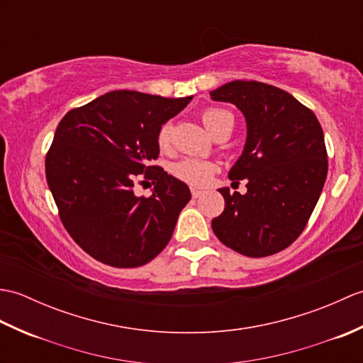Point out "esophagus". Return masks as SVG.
Listing matches in <instances>:
<instances>
[{
	"label": "esophagus",
	"instance_id": "esophagus-1",
	"mask_svg": "<svg viewBox=\"0 0 363 363\" xmlns=\"http://www.w3.org/2000/svg\"><path fill=\"white\" fill-rule=\"evenodd\" d=\"M203 194H201V191H199V190H195V189H191V196H194L195 199L196 198H199V196H201Z\"/></svg>",
	"mask_w": 363,
	"mask_h": 363
}]
</instances>
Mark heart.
I'll list each match as a JSON object with an SVG mask.
<instances>
[{"mask_svg": "<svg viewBox=\"0 0 363 363\" xmlns=\"http://www.w3.org/2000/svg\"><path fill=\"white\" fill-rule=\"evenodd\" d=\"M201 120L206 125V128L211 130L213 135H217L220 130L225 128H233L234 118L228 111L218 109V107H209L201 112ZM173 143V125L172 123H164L159 128L157 133V146L160 151L168 152L172 150ZM217 165L213 162L196 159V157H186L172 167V173L182 182H186L187 186L195 189H203L207 184L212 181L213 174L217 173Z\"/></svg>", "mask_w": 363, "mask_h": 363, "instance_id": "1", "label": "heart"}]
</instances>
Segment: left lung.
Masks as SVG:
<instances>
[{"label": "left lung", "instance_id": "8db88e82", "mask_svg": "<svg viewBox=\"0 0 363 363\" xmlns=\"http://www.w3.org/2000/svg\"><path fill=\"white\" fill-rule=\"evenodd\" d=\"M246 118L248 137L230 179L246 191L220 189L225 211L212 229L228 248L265 257L287 248L303 233L328 176L325 135L315 113L289 91L257 81H233L211 91Z\"/></svg>", "mask_w": 363, "mask_h": 363}]
</instances>
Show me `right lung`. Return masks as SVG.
Here are the masks:
<instances>
[{
	"label": "right lung",
	"mask_w": 363,
	"mask_h": 363,
	"mask_svg": "<svg viewBox=\"0 0 363 363\" xmlns=\"http://www.w3.org/2000/svg\"><path fill=\"white\" fill-rule=\"evenodd\" d=\"M190 99L115 90L60 120L46 181L67 233L94 259L142 267L169 242L190 189L151 162L159 157V128ZM145 180L153 181V195L137 197L135 182Z\"/></svg>",
	"instance_id": "right-lung-1"
}]
</instances>
